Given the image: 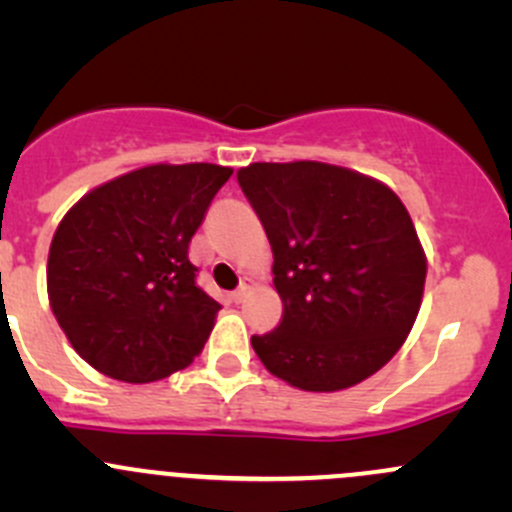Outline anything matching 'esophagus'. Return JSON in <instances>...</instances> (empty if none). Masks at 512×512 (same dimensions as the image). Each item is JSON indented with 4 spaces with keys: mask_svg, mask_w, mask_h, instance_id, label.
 Segmentation results:
<instances>
[{
    "mask_svg": "<svg viewBox=\"0 0 512 512\" xmlns=\"http://www.w3.org/2000/svg\"><path fill=\"white\" fill-rule=\"evenodd\" d=\"M250 287H252V280H247V277H245V280L240 282V287L232 292V302H242V299L247 297V292H250Z\"/></svg>",
    "mask_w": 512,
    "mask_h": 512,
    "instance_id": "esophagus-1",
    "label": "esophagus"
}]
</instances>
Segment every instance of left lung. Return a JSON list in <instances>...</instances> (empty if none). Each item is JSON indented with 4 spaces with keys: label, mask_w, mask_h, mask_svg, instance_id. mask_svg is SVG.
Segmentation results:
<instances>
[{
    "label": "left lung",
    "mask_w": 512,
    "mask_h": 512,
    "mask_svg": "<svg viewBox=\"0 0 512 512\" xmlns=\"http://www.w3.org/2000/svg\"><path fill=\"white\" fill-rule=\"evenodd\" d=\"M237 183L275 255L282 322L252 337L277 379L342 391L369 379L416 322L426 255L399 195L317 160L252 163Z\"/></svg>",
    "instance_id": "left-lung-1"
}]
</instances>
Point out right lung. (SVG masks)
<instances>
[{
    "instance_id": "1",
    "label": "right lung",
    "mask_w": 512,
    "mask_h": 512,
    "mask_svg": "<svg viewBox=\"0 0 512 512\" xmlns=\"http://www.w3.org/2000/svg\"><path fill=\"white\" fill-rule=\"evenodd\" d=\"M232 168L146 165L86 193L54 232L46 265L51 312L96 371L148 384L203 352L220 304L188 260Z\"/></svg>"
}]
</instances>
